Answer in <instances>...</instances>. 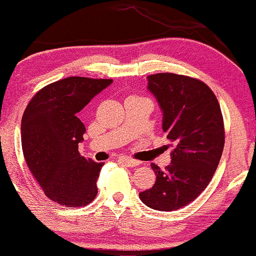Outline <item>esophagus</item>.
Segmentation results:
<instances>
[{"label": "esophagus", "instance_id": "1", "mask_svg": "<svg viewBox=\"0 0 256 256\" xmlns=\"http://www.w3.org/2000/svg\"><path fill=\"white\" fill-rule=\"evenodd\" d=\"M119 160L122 161V164H125L128 167H134V166H138L140 164V161L134 160V158H131L128 156H120Z\"/></svg>", "mask_w": 256, "mask_h": 256}]
</instances>
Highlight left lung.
Returning <instances> with one entry per match:
<instances>
[{"label":"left lung","instance_id":"obj_1","mask_svg":"<svg viewBox=\"0 0 256 256\" xmlns=\"http://www.w3.org/2000/svg\"><path fill=\"white\" fill-rule=\"evenodd\" d=\"M148 89L162 110V130L173 150L165 171L152 164L156 180L140 198L152 210H176L212 180L224 149V119L214 92L200 79L156 73L148 76Z\"/></svg>","mask_w":256,"mask_h":256}]
</instances>
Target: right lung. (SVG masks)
<instances>
[{"instance_id": "right-lung-1", "label": "right lung", "mask_w": 256, "mask_h": 256, "mask_svg": "<svg viewBox=\"0 0 256 256\" xmlns=\"http://www.w3.org/2000/svg\"><path fill=\"white\" fill-rule=\"evenodd\" d=\"M112 79L68 77L40 89L24 112L22 146L25 161L44 194L66 207H83L98 195L104 162L78 152L85 126L78 113L112 84Z\"/></svg>"}]
</instances>
